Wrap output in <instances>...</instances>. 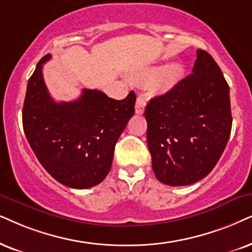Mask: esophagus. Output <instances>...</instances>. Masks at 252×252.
<instances>
[{
  "mask_svg": "<svg viewBox=\"0 0 252 252\" xmlns=\"http://www.w3.org/2000/svg\"><path fill=\"white\" fill-rule=\"evenodd\" d=\"M145 106H146V100H145V98L142 97V96L137 97V100H136V106H135V108H136V113L139 114V115L144 113Z\"/></svg>",
  "mask_w": 252,
  "mask_h": 252,
  "instance_id": "esophagus-1",
  "label": "esophagus"
}]
</instances>
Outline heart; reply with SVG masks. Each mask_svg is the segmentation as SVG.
<instances>
[{
	"label": "heart",
	"instance_id": "b5f03b06",
	"mask_svg": "<svg viewBox=\"0 0 252 252\" xmlns=\"http://www.w3.org/2000/svg\"><path fill=\"white\" fill-rule=\"evenodd\" d=\"M185 76V67L179 63H173L165 67L155 68L150 71L148 74L141 76V80L146 81L156 78L154 81V87L159 92H167L177 86L183 80Z\"/></svg>",
	"mask_w": 252,
	"mask_h": 252
}]
</instances>
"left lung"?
<instances>
[{
    "label": "left lung",
    "instance_id": "1",
    "mask_svg": "<svg viewBox=\"0 0 252 252\" xmlns=\"http://www.w3.org/2000/svg\"><path fill=\"white\" fill-rule=\"evenodd\" d=\"M144 115L152 168L160 183L187 186L211 173L232 123L229 86L213 57L196 50L192 74L151 98Z\"/></svg>",
    "mask_w": 252,
    "mask_h": 252
}]
</instances>
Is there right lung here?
<instances>
[{
	"label": "right lung",
	"instance_id": "add662e5",
	"mask_svg": "<svg viewBox=\"0 0 252 252\" xmlns=\"http://www.w3.org/2000/svg\"><path fill=\"white\" fill-rule=\"evenodd\" d=\"M44 56L28 81L23 129L39 163L57 181L91 189L109 173L117 139L135 114L136 95L114 100L97 89H82L71 102H56L43 78Z\"/></svg>",
	"mask_w": 252,
	"mask_h": 252
}]
</instances>
